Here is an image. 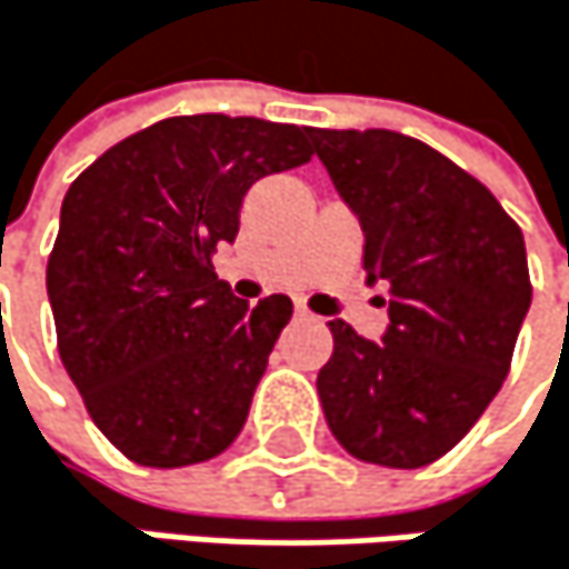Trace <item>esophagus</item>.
<instances>
[{"instance_id":"1","label":"esophagus","mask_w":569,"mask_h":569,"mask_svg":"<svg viewBox=\"0 0 569 569\" xmlns=\"http://www.w3.org/2000/svg\"><path fill=\"white\" fill-rule=\"evenodd\" d=\"M297 317H300V320H313V313L307 310V303H297Z\"/></svg>"}]
</instances>
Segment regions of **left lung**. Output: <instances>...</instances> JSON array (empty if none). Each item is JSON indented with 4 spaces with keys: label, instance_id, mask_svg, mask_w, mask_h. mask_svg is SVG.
<instances>
[{
    "label": "left lung",
    "instance_id": "1",
    "mask_svg": "<svg viewBox=\"0 0 569 569\" xmlns=\"http://www.w3.org/2000/svg\"><path fill=\"white\" fill-rule=\"evenodd\" d=\"M313 154L363 229L368 282H388L381 343L333 320L317 375L327 425L371 466L421 469L469 435L502 388L533 287L519 226L425 141L310 128Z\"/></svg>",
    "mask_w": 569,
    "mask_h": 569
}]
</instances>
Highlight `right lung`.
Returning a JSON list of instances; mask_svg holds the SVG:
<instances>
[{
	"label": "right lung",
	"instance_id": "1",
	"mask_svg": "<svg viewBox=\"0 0 569 569\" xmlns=\"http://www.w3.org/2000/svg\"><path fill=\"white\" fill-rule=\"evenodd\" d=\"M307 134L259 117H168L70 184L47 262L57 347L131 462H209L242 431L293 303L272 293L249 307L212 256L236 239L252 181L310 161Z\"/></svg>",
	"mask_w": 569,
	"mask_h": 569
}]
</instances>
